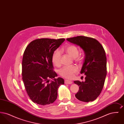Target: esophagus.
<instances>
[{
    "instance_id": "esophagus-1",
    "label": "esophagus",
    "mask_w": 124,
    "mask_h": 124,
    "mask_svg": "<svg viewBox=\"0 0 124 124\" xmlns=\"http://www.w3.org/2000/svg\"><path fill=\"white\" fill-rule=\"evenodd\" d=\"M65 84H71L72 83V82L70 80H65Z\"/></svg>"
}]
</instances>
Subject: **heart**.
I'll list each match as a JSON object with an SVG mask.
<instances>
[{
  "label": "heart",
  "instance_id": "heart-1",
  "mask_svg": "<svg viewBox=\"0 0 124 124\" xmlns=\"http://www.w3.org/2000/svg\"><path fill=\"white\" fill-rule=\"evenodd\" d=\"M62 50L67 54L70 55L71 58L75 59L77 62H81V59L80 56L78 55L79 50L78 48L73 45H67L63 47ZM61 52L59 50L57 49L53 52L52 56V61L53 64L58 66L60 64ZM78 71L76 66H64L59 70V75L65 78L71 79L74 77L75 73Z\"/></svg>",
  "mask_w": 124,
  "mask_h": 124
}]
</instances>
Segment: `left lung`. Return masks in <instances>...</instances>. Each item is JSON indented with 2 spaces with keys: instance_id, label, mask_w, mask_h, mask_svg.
Returning a JSON list of instances; mask_svg holds the SVG:
<instances>
[{
  "instance_id": "8db88e82",
  "label": "left lung",
  "mask_w": 124,
  "mask_h": 124,
  "mask_svg": "<svg viewBox=\"0 0 124 124\" xmlns=\"http://www.w3.org/2000/svg\"><path fill=\"white\" fill-rule=\"evenodd\" d=\"M66 40L79 46L84 51L85 57L80 73L85 75V81L74 83L79 86L75 94L78 100L88 102L94 101L103 89L107 73L106 57L105 50L96 39L79 36Z\"/></svg>"
}]
</instances>
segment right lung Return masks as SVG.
Returning a JSON list of instances; mask_svg holds the SVG:
<instances>
[{
	"label": "right lung",
	"mask_w": 124,
	"mask_h": 124,
	"mask_svg": "<svg viewBox=\"0 0 124 124\" xmlns=\"http://www.w3.org/2000/svg\"><path fill=\"white\" fill-rule=\"evenodd\" d=\"M38 39L30 43L24 52L22 59V79L26 93L34 103L46 106L57 98L59 86L64 84L61 78H55L52 56L53 52L65 41ZM53 79L49 83V78Z\"/></svg>",
	"instance_id": "add662e5"
}]
</instances>
